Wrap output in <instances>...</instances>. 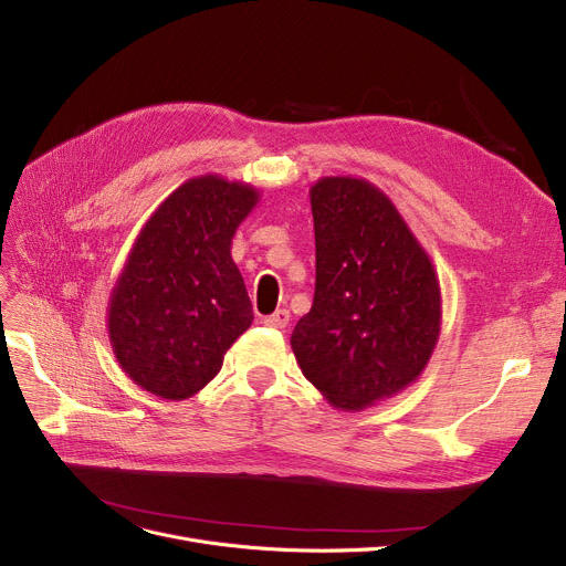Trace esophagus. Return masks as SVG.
Listing matches in <instances>:
<instances>
[{
    "mask_svg": "<svg viewBox=\"0 0 566 566\" xmlns=\"http://www.w3.org/2000/svg\"><path fill=\"white\" fill-rule=\"evenodd\" d=\"M263 324L270 326V328H286L289 326V312L286 310H277L275 314L265 316Z\"/></svg>",
    "mask_w": 566,
    "mask_h": 566,
    "instance_id": "obj_1",
    "label": "esophagus"
}]
</instances>
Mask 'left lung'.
Instances as JSON below:
<instances>
[{"label": "left lung", "instance_id": "1", "mask_svg": "<svg viewBox=\"0 0 566 566\" xmlns=\"http://www.w3.org/2000/svg\"><path fill=\"white\" fill-rule=\"evenodd\" d=\"M312 310L291 333L301 370L342 411H363L421 377L441 331L434 265L388 196L363 178L310 187Z\"/></svg>", "mask_w": 566, "mask_h": 566}]
</instances>
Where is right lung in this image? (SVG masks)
<instances>
[{"instance_id":"right-lung-1","label":"right lung","mask_w":566,"mask_h":566,"mask_svg":"<svg viewBox=\"0 0 566 566\" xmlns=\"http://www.w3.org/2000/svg\"><path fill=\"white\" fill-rule=\"evenodd\" d=\"M259 199L248 182L189 178L140 229L111 291L106 326L119 367L153 396H196L252 326L231 240Z\"/></svg>"}]
</instances>
